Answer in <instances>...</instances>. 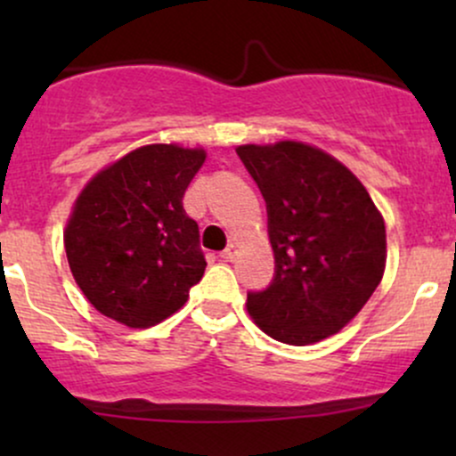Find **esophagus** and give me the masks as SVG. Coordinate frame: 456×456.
Masks as SVG:
<instances>
[{
  "mask_svg": "<svg viewBox=\"0 0 456 456\" xmlns=\"http://www.w3.org/2000/svg\"><path fill=\"white\" fill-rule=\"evenodd\" d=\"M218 257H221L223 261H235V257H238V246H235V244H229L227 248H224L223 253L218 255Z\"/></svg>",
  "mask_w": 456,
  "mask_h": 456,
  "instance_id": "34e87169",
  "label": "esophagus"
}]
</instances>
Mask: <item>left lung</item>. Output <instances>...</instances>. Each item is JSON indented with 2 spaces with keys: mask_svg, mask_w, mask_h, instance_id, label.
<instances>
[{
  "mask_svg": "<svg viewBox=\"0 0 456 456\" xmlns=\"http://www.w3.org/2000/svg\"><path fill=\"white\" fill-rule=\"evenodd\" d=\"M268 210L274 279L248 291L250 317L276 341L311 345L358 315L386 268V227L347 167L296 141L235 150Z\"/></svg>",
  "mask_w": 456,
  "mask_h": 456,
  "instance_id": "left-lung-1",
  "label": "left lung"
}]
</instances>
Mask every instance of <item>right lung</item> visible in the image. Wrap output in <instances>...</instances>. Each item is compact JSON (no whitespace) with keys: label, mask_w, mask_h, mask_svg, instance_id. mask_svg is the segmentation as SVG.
Instances as JSON below:
<instances>
[{"label":"right lung","mask_w":456,"mask_h":456,"mask_svg":"<svg viewBox=\"0 0 456 456\" xmlns=\"http://www.w3.org/2000/svg\"><path fill=\"white\" fill-rule=\"evenodd\" d=\"M203 150L145 145L98 174L68 221L64 244L77 285L102 315L130 328L160 323L201 281L206 257L184 192Z\"/></svg>","instance_id":"1"}]
</instances>
